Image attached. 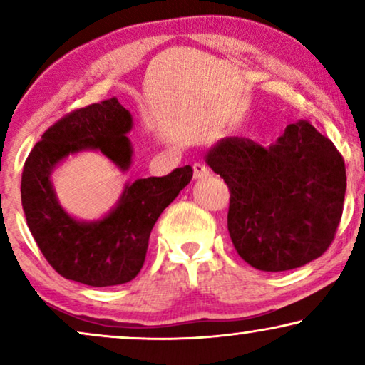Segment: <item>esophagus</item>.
<instances>
[{"label":"esophagus","instance_id":"esophagus-1","mask_svg":"<svg viewBox=\"0 0 365 365\" xmlns=\"http://www.w3.org/2000/svg\"><path fill=\"white\" fill-rule=\"evenodd\" d=\"M192 169H194V178H196V179L206 178V176H209V174H211V173H209L206 164H202V163H194Z\"/></svg>","mask_w":365,"mask_h":365}]
</instances>
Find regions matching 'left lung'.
Instances as JSON below:
<instances>
[{"mask_svg":"<svg viewBox=\"0 0 365 365\" xmlns=\"http://www.w3.org/2000/svg\"><path fill=\"white\" fill-rule=\"evenodd\" d=\"M206 159L229 187V236L247 264L291 271L327 251L344 211L346 164L316 128L289 124L271 146L226 138Z\"/></svg>","mask_w":365,"mask_h":365,"instance_id":"8db88e82","label":"left lung"}]
</instances>
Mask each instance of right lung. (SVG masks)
Masks as SVG:
<instances>
[{"instance_id":"add662e5","label":"right lung","mask_w":365,"mask_h":365,"mask_svg":"<svg viewBox=\"0 0 365 365\" xmlns=\"http://www.w3.org/2000/svg\"><path fill=\"white\" fill-rule=\"evenodd\" d=\"M133 119L118 98L73 109L41 136L28 154L21 174V204L39 251L59 276L93 287L133 281L146 259L158 217L187 186L192 168L168 176L138 179L126 186L114 211L98 222H78L59 206L49 181L51 169L69 153L91 148L128 169Z\"/></svg>"}]
</instances>
